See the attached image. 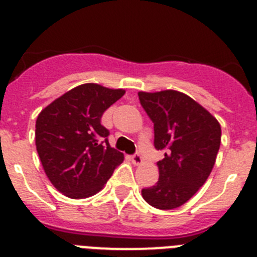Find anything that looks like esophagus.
<instances>
[{"mask_svg":"<svg viewBox=\"0 0 257 257\" xmlns=\"http://www.w3.org/2000/svg\"><path fill=\"white\" fill-rule=\"evenodd\" d=\"M131 161H133L134 165H140V163L143 162L142 154H140L139 152H136L135 154H133V156H131Z\"/></svg>","mask_w":257,"mask_h":257,"instance_id":"1","label":"esophagus"}]
</instances>
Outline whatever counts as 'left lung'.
Listing matches in <instances>:
<instances>
[{
  "mask_svg": "<svg viewBox=\"0 0 257 257\" xmlns=\"http://www.w3.org/2000/svg\"><path fill=\"white\" fill-rule=\"evenodd\" d=\"M138 95L154 124V148L165 152V158L157 162L160 179L142 190L143 198L160 210L180 207L210 176L221 127L211 113L183 92L165 90Z\"/></svg>",
  "mask_w": 257,
  "mask_h": 257,
  "instance_id": "left-lung-1",
  "label": "left lung"
}]
</instances>
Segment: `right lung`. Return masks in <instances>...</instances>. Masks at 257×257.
Wrapping results in <instances>:
<instances>
[{
  "mask_svg": "<svg viewBox=\"0 0 257 257\" xmlns=\"http://www.w3.org/2000/svg\"><path fill=\"white\" fill-rule=\"evenodd\" d=\"M124 90L96 83L77 86L38 114L36 147L47 178L69 198L94 196L123 161L109 145V130L100 123Z\"/></svg>",
  "mask_w": 257,
  "mask_h": 257,
  "instance_id": "right-lung-1",
  "label": "right lung"
}]
</instances>
